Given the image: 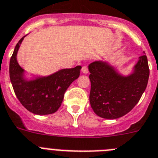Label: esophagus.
<instances>
[{"mask_svg": "<svg viewBox=\"0 0 158 158\" xmlns=\"http://www.w3.org/2000/svg\"><path fill=\"white\" fill-rule=\"evenodd\" d=\"M81 70L82 72H83V74H87V73H88V67H87V66H83Z\"/></svg>", "mask_w": 158, "mask_h": 158, "instance_id": "obj_1", "label": "esophagus"}]
</instances>
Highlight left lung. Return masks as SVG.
<instances>
[{"label": "left lung", "mask_w": 158, "mask_h": 158, "mask_svg": "<svg viewBox=\"0 0 158 158\" xmlns=\"http://www.w3.org/2000/svg\"><path fill=\"white\" fill-rule=\"evenodd\" d=\"M88 68L90 104L97 116L105 119H117L128 113L148 84L149 68L146 55L139 58L134 72L128 77L119 75L104 62H94Z\"/></svg>", "instance_id": "obj_1"}]
</instances>
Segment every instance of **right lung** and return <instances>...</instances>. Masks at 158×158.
Here are the masks:
<instances>
[{"label": "right lung", "instance_id": "add662e5", "mask_svg": "<svg viewBox=\"0 0 158 158\" xmlns=\"http://www.w3.org/2000/svg\"><path fill=\"white\" fill-rule=\"evenodd\" d=\"M23 38L16 45L9 63V77L14 91L20 103L30 112L37 115L52 114L62 104L65 91L79 76L81 66L63 69L34 81H26L22 75L23 70L16 59Z\"/></svg>", "mask_w": 158, "mask_h": 158}]
</instances>
